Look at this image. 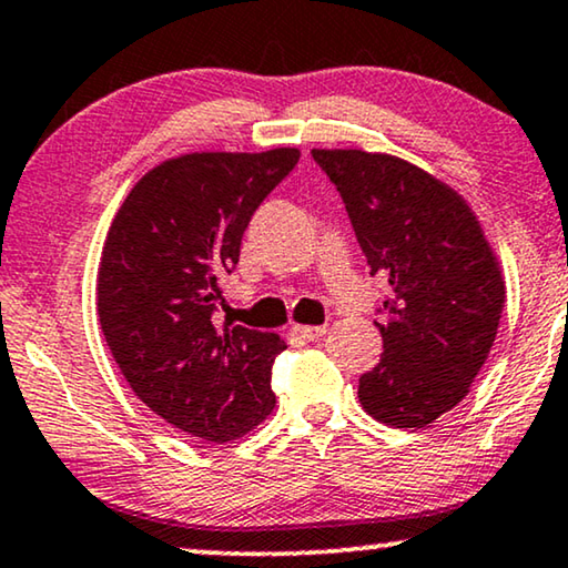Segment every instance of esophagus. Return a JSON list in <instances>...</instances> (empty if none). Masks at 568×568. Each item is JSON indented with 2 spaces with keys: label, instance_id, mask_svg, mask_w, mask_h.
Listing matches in <instances>:
<instances>
[{
  "label": "esophagus",
  "instance_id": "1",
  "mask_svg": "<svg viewBox=\"0 0 568 568\" xmlns=\"http://www.w3.org/2000/svg\"><path fill=\"white\" fill-rule=\"evenodd\" d=\"M294 333L302 335L307 341H320L327 333L325 325H294Z\"/></svg>",
  "mask_w": 568,
  "mask_h": 568
}]
</instances>
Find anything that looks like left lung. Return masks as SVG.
<instances>
[{
	"label": "left lung",
	"instance_id": "left-lung-1",
	"mask_svg": "<svg viewBox=\"0 0 568 568\" xmlns=\"http://www.w3.org/2000/svg\"><path fill=\"white\" fill-rule=\"evenodd\" d=\"M348 212L372 276L389 282L384 353L361 374L376 420L427 427L468 394L497 338L505 282L479 220L413 163L366 151H312Z\"/></svg>",
	"mask_w": 568,
	"mask_h": 568
}]
</instances>
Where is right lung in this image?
Returning <instances> with one entry per match:
<instances>
[{
	"label": "right lung",
	"instance_id": "1",
	"mask_svg": "<svg viewBox=\"0 0 568 568\" xmlns=\"http://www.w3.org/2000/svg\"><path fill=\"white\" fill-rule=\"evenodd\" d=\"M297 148L189 153L133 186L106 233L100 323L122 376L161 420L227 443L274 409L276 333L215 325L253 212L297 166Z\"/></svg>",
	"mask_w": 568,
	"mask_h": 568
}]
</instances>
